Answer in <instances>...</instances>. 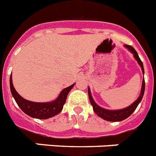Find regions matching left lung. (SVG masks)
Segmentation results:
<instances>
[{
  "label": "left lung",
  "instance_id": "1",
  "mask_svg": "<svg viewBox=\"0 0 156 156\" xmlns=\"http://www.w3.org/2000/svg\"><path fill=\"white\" fill-rule=\"evenodd\" d=\"M125 48L129 50V51L133 55V57L136 60L138 64L140 66L141 70H142L143 74H144V65H143L142 61L140 60V57H139L138 54H137L136 51L132 47V46L126 45L125 44ZM145 90V82L144 78L143 79L142 82V86H141L140 94L139 95L138 98L134 102L132 105H130L129 106L126 107V108H121V109H116V110H110V109H106L102 107L99 106L95 101H94V98H93L92 95H91V92H90V87H88V95L89 98H90V101L91 103L93 106V109H94V112L98 115V116H100L101 118H102L103 120H108V121H113V122H117V121H121V120H125L128 118L129 116L133 114V112L136 110V108H137L138 105L142 100L143 97H144V94Z\"/></svg>",
  "mask_w": 156,
  "mask_h": 156
}]
</instances>
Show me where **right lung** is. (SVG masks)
<instances>
[{
	"label": "right lung",
	"mask_w": 156,
	"mask_h": 156,
	"mask_svg": "<svg viewBox=\"0 0 156 156\" xmlns=\"http://www.w3.org/2000/svg\"><path fill=\"white\" fill-rule=\"evenodd\" d=\"M74 84L75 83L63 89L60 92L57 98L52 101L34 102V101L26 100L16 92L12 84V74L10 76V90H11L12 95L15 99L18 106L27 116L33 117V118L42 119V120H45V119L51 118L52 116H56L62 110L63 105L67 98L68 93L74 87Z\"/></svg>",
	"instance_id": "add662e5"
}]
</instances>
